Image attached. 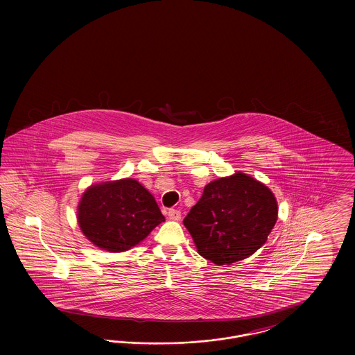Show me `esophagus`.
I'll return each mask as SVG.
<instances>
[{"label": "esophagus", "mask_w": 355, "mask_h": 355, "mask_svg": "<svg viewBox=\"0 0 355 355\" xmlns=\"http://www.w3.org/2000/svg\"><path fill=\"white\" fill-rule=\"evenodd\" d=\"M168 216H169L170 220H181V211H180V210H177V209H170L169 211H168Z\"/></svg>", "instance_id": "1"}]
</instances>
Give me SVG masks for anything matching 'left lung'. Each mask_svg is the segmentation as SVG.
Wrapping results in <instances>:
<instances>
[{
  "instance_id": "1",
  "label": "left lung",
  "mask_w": 355,
  "mask_h": 355,
  "mask_svg": "<svg viewBox=\"0 0 355 355\" xmlns=\"http://www.w3.org/2000/svg\"><path fill=\"white\" fill-rule=\"evenodd\" d=\"M277 218L278 205L270 189L238 171L205 186L184 225L200 255L220 266L255 253Z\"/></svg>"
}]
</instances>
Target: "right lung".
<instances>
[{
	"label": "right lung",
	"mask_w": 355,
	"mask_h": 355,
	"mask_svg": "<svg viewBox=\"0 0 355 355\" xmlns=\"http://www.w3.org/2000/svg\"><path fill=\"white\" fill-rule=\"evenodd\" d=\"M77 216L84 236L110 253L132 249L165 220L152 194L133 178L90 186Z\"/></svg>",
	"instance_id": "obj_1"
}]
</instances>
